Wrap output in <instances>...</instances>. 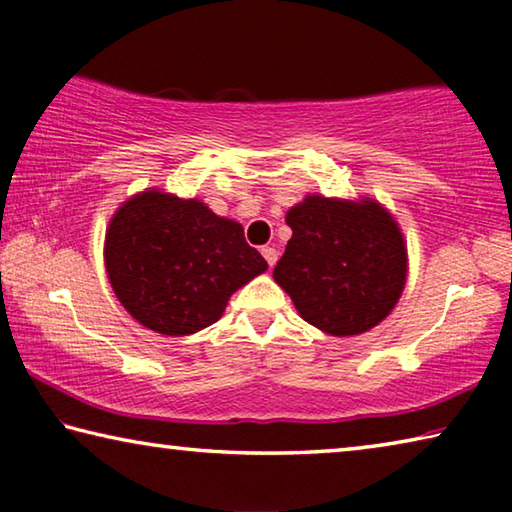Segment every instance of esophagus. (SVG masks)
<instances>
[{
  "instance_id": "34e87169",
  "label": "esophagus",
  "mask_w": 512,
  "mask_h": 512,
  "mask_svg": "<svg viewBox=\"0 0 512 512\" xmlns=\"http://www.w3.org/2000/svg\"><path fill=\"white\" fill-rule=\"evenodd\" d=\"M262 255H264L268 266H275V262H277V250H275L273 246H264V248H262Z\"/></svg>"
}]
</instances>
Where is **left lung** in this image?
Masks as SVG:
<instances>
[{
	"label": "left lung",
	"instance_id": "8db88e82",
	"mask_svg": "<svg viewBox=\"0 0 512 512\" xmlns=\"http://www.w3.org/2000/svg\"><path fill=\"white\" fill-rule=\"evenodd\" d=\"M287 223L293 235L273 277L309 325L354 336L391 314L406 282V248L384 207L307 196Z\"/></svg>",
	"mask_w": 512,
	"mask_h": 512
}]
</instances>
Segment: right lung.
Returning <instances> with one entry per match:
<instances>
[{
	"label": "right lung",
	"mask_w": 512,
	"mask_h": 512,
	"mask_svg": "<svg viewBox=\"0 0 512 512\" xmlns=\"http://www.w3.org/2000/svg\"><path fill=\"white\" fill-rule=\"evenodd\" d=\"M266 268L237 221L155 189L121 205L106 232L112 291L158 334L187 336L216 323L232 293Z\"/></svg>",
	"instance_id": "obj_1"
}]
</instances>
